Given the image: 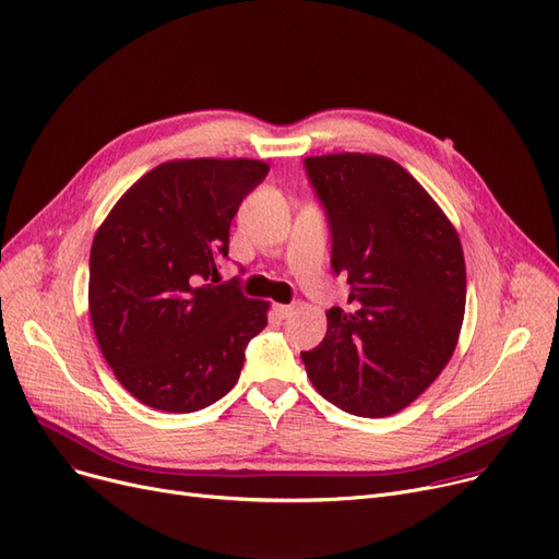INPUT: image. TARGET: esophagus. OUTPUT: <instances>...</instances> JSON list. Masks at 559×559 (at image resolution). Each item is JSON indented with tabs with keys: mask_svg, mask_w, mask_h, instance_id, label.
Returning a JSON list of instances; mask_svg holds the SVG:
<instances>
[{
	"mask_svg": "<svg viewBox=\"0 0 559 559\" xmlns=\"http://www.w3.org/2000/svg\"><path fill=\"white\" fill-rule=\"evenodd\" d=\"M295 312H297V306H274V314L278 319H289Z\"/></svg>",
	"mask_w": 559,
	"mask_h": 559,
	"instance_id": "esophagus-1",
	"label": "esophagus"
}]
</instances>
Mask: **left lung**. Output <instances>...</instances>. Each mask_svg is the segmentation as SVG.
I'll list each match as a JSON object with an SVG mask.
<instances>
[{
  "mask_svg": "<svg viewBox=\"0 0 559 559\" xmlns=\"http://www.w3.org/2000/svg\"><path fill=\"white\" fill-rule=\"evenodd\" d=\"M331 230V267L350 285L301 360L314 390L358 417L413 403L453 356L466 270L455 228L401 165L383 156L304 160Z\"/></svg>",
  "mask_w": 559,
  "mask_h": 559,
  "instance_id": "8db88e82",
  "label": "left lung"
}]
</instances>
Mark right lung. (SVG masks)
<instances>
[{
	"mask_svg": "<svg viewBox=\"0 0 559 559\" xmlns=\"http://www.w3.org/2000/svg\"><path fill=\"white\" fill-rule=\"evenodd\" d=\"M260 160H171L146 171L95 235L87 301L102 354L144 405L197 413L238 383L267 304L215 285L230 219L267 176Z\"/></svg>",
	"mask_w": 559,
	"mask_h": 559,
	"instance_id": "add662e5",
	"label": "right lung"
}]
</instances>
